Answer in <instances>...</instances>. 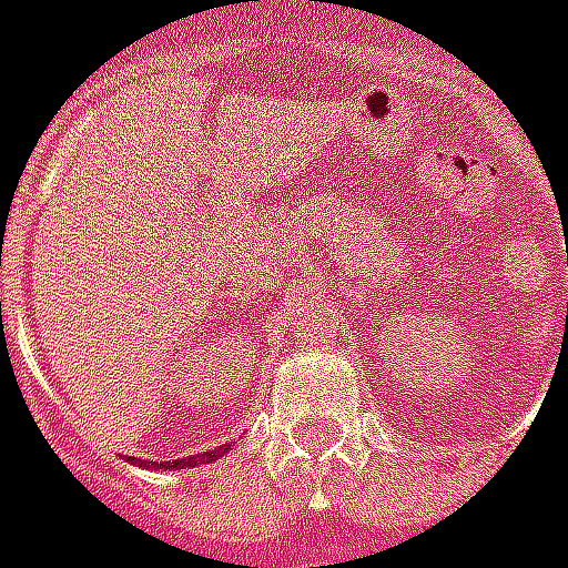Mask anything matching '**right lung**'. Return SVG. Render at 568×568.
I'll use <instances>...</instances> for the list:
<instances>
[{
  "mask_svg": "<svg viewBox=\"0 0 568 568\" xmlns=\"http://www.w3.org/2000/svg\"><path fill=\"white\" fill-rule=\"evenodd\" d=\"M231 444H224L219 450H209L200 453V456H184V459H174V463H152V466H159V469H186V466H203V463H212V459H219L224 450H227ZM143 466V463H140Z\"/></svg>",
  "mask_w": 568,
  "mask_h": 568,
  "instance_id": "obj_1",
  "label": "right lung"
}]
</instances>
